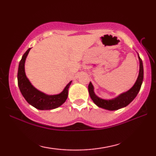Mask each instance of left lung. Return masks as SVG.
Wrapping results in <instances>:
<instances>
[{
  "mask_svg": "<svg viewBox=\"0 0 156 156\" xmlns=\"http://www.w3.org/2000/svg\"><path fill=\"white\" fill-rule=\"evenodd\" d=\"M138 58L140 61V70L139 74L137 78L136 82L134 84V85L129 89V91L120 94L118 97L112 100H105L102 99L97 96L94 93V86L92 83H89L88 86L89 93L90 95L91 100H93L94 102L96 104L98 107H101L102 109L114 111L118 110L121 108L125 107L126 106L133 101V99L138 95V92L140 89L142 81H143L144 77V69H143V65H142V61L138 55Z\"/></svg>",
  "mask_w": 156,
  "mask_h": 156,
  "instance_id": "8db88e82",
  "label": "left lung"
}]
</instances>
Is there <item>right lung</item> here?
I'll return each instance as SVG.
<instances>
[{
  "label": "right lung",
  "mask_w": 156,
  "mask_h": 156,
  "mask_svg": "<svg viewBox=\"0 0 156 156\" xmlns=\"http://www.w3.org/2000/svg\"><path fill=\"white\" fill-rule=\"evenodd\" d=\"M31 48H29L22 57L18 65V84L21 94L29 104L40 110H50L58 108L64 103L68 97V89L72 81H70L59 94L47 95L36 89L26 76L25 62Z\"/></svg>",
  "instance_id": "obj_1"
}]
</instances>
